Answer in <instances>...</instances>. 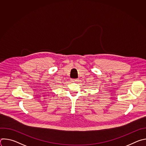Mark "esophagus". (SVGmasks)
<instances>
[{"mask_svg": "<svg viewBox=\"0 0 146 146\" xmlns=\"http://www.w3.org/2000/svg\"><path fill=\"white\" fill-rule=\"evenodd\" d=\"M71 81H73V82H76V81H78V79H77V78H72V79H71Z\"/></svg>", "mask_w": 146, "mask_h": 146, "instance_id": "34e87169", "label": "esophagus"}]
</instances>
